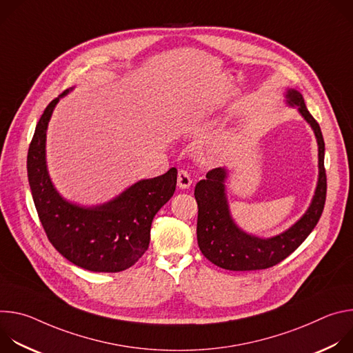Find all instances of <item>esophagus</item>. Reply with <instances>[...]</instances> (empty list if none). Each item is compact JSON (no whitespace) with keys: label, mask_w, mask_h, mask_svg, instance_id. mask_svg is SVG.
Masks as SVG:
<instances>
[{"label":"esophagus","mask_w":353,"mask_h":353,"mask_svg":"<svg viewBox=\"0 0 353 353\" xmlns=\"http://www.w3.org/2000/svg\"><path fill=\"white\" fill-rule=\"evenodd\" d=\"M177 185L181 190H185L191 185V177L185 170H180L177 174Z\"/></svg>","instance_id":"obj_1"}]
</instances>
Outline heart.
Wrapping results in <instances>:
<instances>
[{
    "mask_svg": "<svg viewBox=\"0 0 353 353\" xmlns=\"http://www.w3.org/2000/svg\"><path fill=\"white\" fill-rule=\"evenodd\" d=\"M216 123V119H205V120H201L198 123H194L191 130L194 132H204L207 130H210L212 125H215ZM233 143V137L230 132H223L221 134L218 138H215L210 148H208V154L211 158H218V157H222L223 154H226L229 148L232 146Z\"/></svg>",
    "mask_w": 353,
    "mask_h": 353,
    "instance_id": "obj_1",
    "label": "heart"
}]
</instances>
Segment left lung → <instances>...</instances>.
<instances>
[{
    "mask_svg": "<svg viewBox=\"0 0 353 353\" xmlns=\"http://www.w3.org/2000/svg\"><path fill=\"white\" fill-rule=\"evenodd\" d=\"M285 102L296 108L299 114L312 127L319 145V180L307 211L285 232L272 237H259L237 226L229 210L226 192V168L207 173V179L195 185L198 204L196 240L201 253L212 264L229 271H256L276 265L306 240L316 228L325 204L327 176L324 169V139L319 123L305 105L296 89H286Z\"/></svg>",
    "mask_w": 353,
    "mask_h": 353,
    "instance_id": "8db88e82",
    "label": "left lung"
}]
</instances>
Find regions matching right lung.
<instances>
[{"label": "right lung", "instance_id": "right-lung-1", "mask_svg": "<svg viewBox=\"0 0 353 353\" xmlns=\"http://www.w3.org/2000/svg\"><path fill=\"white\" fill-rule=\"evenodd\" d=\"M63 92L41 114L28 152V179L43 229L59 253L93 272H120L132 267L149 247L150 225L173 196L177 170L134 183L99 205L65 199L50 179L46 162L47 127Z\"/></svg>", "mask_w": 353, "mask_h": 353}]
</instances>
